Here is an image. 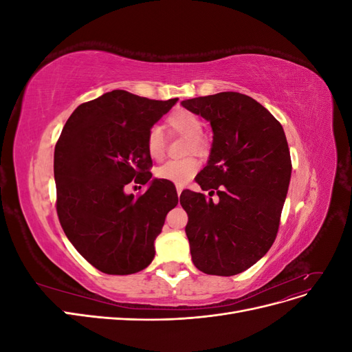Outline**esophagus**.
Returning <instances> with one entry per match:
<instances>
[{
    "label": "esophagus",
    "mask_w": 352,
    "mask_h": 352,
    "mask_svg": "<svg viewBox=\"0 0 352 352\" xmlns=\"http://www.w3.org/2000/svg\"><path fill=\"white\" fill-rule=\"evenodd\" d=\"M185 189L184 185H176V190H177V195L180 197V194H182V190Z\"/></svg>",
    "instance_id": "esophagus-1"
}]
</instances>
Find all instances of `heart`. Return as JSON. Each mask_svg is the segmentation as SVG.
<instances>
[{"instance_id":"obj_1","label":"heart","mask_w":352,"mask_h":352,"mask_svg":"<svg viewBox=\"0 0 352 352\" xmlns=\"http://www.w3.org/2000/svg\"><path fill=\"white\" fill-rule=\"evenodd\" d=\"M167 124L172 131L189 136V144H188L189 150L190 148L195 151L202 150V146H204V140H202V136L199 135L202 129V123L195 113L189 110H176L175 113L168 116ZM145 146L151 158L154 160L163 158L166 141H164V133L162 127L157 124L150 127V131L146 132V136H145ZM198 167H199L198 162L192 157L175 158V160H168V162H166L163 166L157 167L155 176L158 179L168 180V182H173L176 185H185L198 172Z\"/></svg>"}]
</instances>
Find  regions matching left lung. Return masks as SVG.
I'll return each instance as SVG.
<instances>
[{
  "mask_svg": "<svg viewBox=\"0 0 352 352\" xmlns=\"http://www.w3.org/2000/svg\"><path fill=\"white\" fill-rule=\"evenodd\" d=\"M211 124L207 166L197 176L219 201L184 190L180 206L195 267L233 276L250 269L274 242L291 182V154L282 124L254 98L220 92L180 102Z\"/></svg>",
  "mask_w": 352,
  "mask_h": 352,
  "instance_id": "1",
  "label": "left lung"
}]
</instances>
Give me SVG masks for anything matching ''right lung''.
<instances>
[{
    "instance_id": "obj_1",
    "label": "right lung",
    "mask_w": 352,
    "mask_h": 352,
    "mask_svg": "<svg viewBox=\"0 0 352 352\" xmlns=\"http://www.w3.org/2000/svg\"><path fill=\"white\" fill-rule=\"evenodd\" d=\"M177 98L148 100L127 91L105 92L80 104L54 151L57 214L82 257L107 274H132L151 264L154 241L177 206L172 182L148 172L145 136ZM135 178L140 198L124 186Z\"/></svg>"
}]
</instances>
